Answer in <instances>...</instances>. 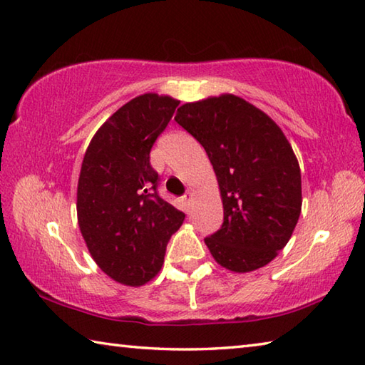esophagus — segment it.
Listing matches in <instances>:
<instances>
[{"label": "esophagus", "mask_w": 365, "mask_h": 365, "mask_svg": "<svg viewBox=\"0 0 365 365\" xmlns=\"http://www.w3.org/2000/svg\"><path fill=\"white\" fill-rule=\"evenodd\" d=\"M192 198H194V192H192V190H187V192H185V194L182 195L184 203H187V205L192 202Z\"/></svg>", "instance_id": "34e87169"}]
</instances>
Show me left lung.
Returning <instances> with one entry per match:
<instances>
[{
    "instance_id": "obj_1",
    "label": "left lung",
    "mask_w": 365,
    "mask_h": 365,
    "mask_svg": "<svg viewBox=\"0 0 365 365\" xmlns=\"http://www.w3.org/2000/svg\"><path fill=\"white\" fill-rule=\"evenodd\" d=\"M175 120L205 148L221 190L224 222L205 238L211 256L237 273L272 262L302 210L300 167L284 133L230 93L185 103Z\"/></svg>"
}]
</instances>
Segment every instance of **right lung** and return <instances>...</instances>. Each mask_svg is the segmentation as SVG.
<instances>
[{"mask_svg": "<svg viewBox=\"0 0 365 365\" xmlns=\"http://www.w3.org/2000/svg\"><path fill=\"white\" fill-rule=\"evenodd\" d=\"M180 101L144 93L119 108L93 135L78 182V222L88 252L125 286L153 279L185 215L157 192L149 154Z\"/></svg>", "mask_w": 365, "mask_h": 365, "instance_id": "right-lung-1", "label": "right lung"}]
</instances>
